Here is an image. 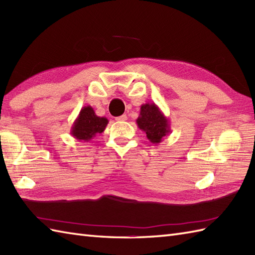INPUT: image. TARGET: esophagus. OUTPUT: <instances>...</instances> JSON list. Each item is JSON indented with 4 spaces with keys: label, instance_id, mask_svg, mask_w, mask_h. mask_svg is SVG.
Returning <instances> with one entry per match:
<instances>
[{
    "label": "esophagus",
    "instance_id": "34e87169",
    "mask_svg": "<svg viewBox=\"0 0 255 255\" xmlns=\"http://www.w3.org/2000/svg\"><path fill=\"white\" fill-rule=\"evenodd\" d=\"M116 121H117V122H125V121H127V116H126V115H122V116H119V117H116Z\"/></svg>",
    "mask_w": 255,
    "mask_h": 255
}]
</instances>
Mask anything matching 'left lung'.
Wrapping results in <instances>:
<instances>
[{
  "instance_id": "left-lung-1",
  "label": "left lung",
  "mask_w": 255,
  "mask_h": 255,
  "mask_svg": "<svg viewBox=\"0 0 255 255\" xmlns=\"http://www.w3.org/2000/svg\"><path fill=\"white\" fill-rule=\"evenodd\" d=\"M136 122L138 127L145 132L149 141L152 143H160L162 139L171 133L169 118L154 103H145L141 105Z\"/></svg>"
}]
</instances>
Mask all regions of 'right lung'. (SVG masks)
Here are the masks:
<instances>
[{
  "label": "right lung",
  "mask_w": 255,
  "mask_h": 255,
  "mask_svg": "<svg viewBox=\"0 0 255 255\" xmlns=\"http://www.w3.org/2000/svg\"><path fill=\"white\" fill-rule=\"evenodd\" d=\"M107 124L108 119L106 117L97 116L93 107L88 105L82 107V110L80 111L70 133L79 141L89 142L96 134H100L105 130Z\"/></svg>",
  "instance_id": "add662e5"
}]
</instances>
